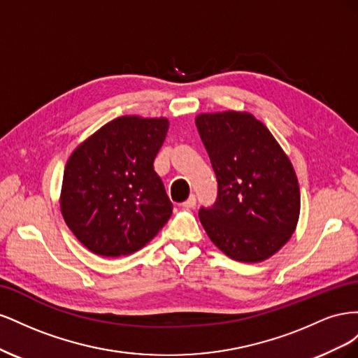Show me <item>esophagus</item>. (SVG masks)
<instances>
[{"mask_svg": "<svg viewBox=\"0 0 358 358\" xmlns=\"http://www.w3.org/2000/svg\"><path fill=\"white\" fill-rule=\"evenodd\" d=\"M196 203H197L196 196H192V194H191V196L188 197V200L182 203V208H185V209H192L194 206H196Z\"/></svg>", "mask_w": 358, "mask_h": 358, "instance_id": "1", "label": "esophagus"}]
</instances>
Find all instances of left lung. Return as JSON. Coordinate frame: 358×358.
<instances>
[{"instance_id":"left-lung-1","label":"left lung","mask_w":358,"mask_h":358,"mask_svg":"<svg viewBox=\"0 0 358 358\" xmlns=\"http://www.w3.org/2000/svg\"><path fill=\"white\" fill-rule=\"evenodd\" d=\"M196 125L218 180V200L199 212L203 229L236 262H264L296 231L300 188L294 167L252 113H200Z\"/></svg>"}]
</instances>
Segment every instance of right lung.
<instances>
[{
	"label": "right lung",
	"instance_id": "add662e5",
	"mask_svg": "<svg viewBox=\"0 0 358 358\" xmlns=\"http://www.w3.org/2000/svg\"><path fill=\"white\" fill-rule=\"evenodd\" d=\"M167 117L119 116L76 148L64 170L59 208L78 241L101 257L149 243L173 212L154 159Z\"/></svg>",
	"mask_w": 358,
	"mask_h": 358
}]
</instances>
